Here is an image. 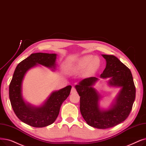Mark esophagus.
Returning a JSON list of instances; mask_svg holds the SVG:
<instances>
[{
	"mask_svg": "<svg viewBox=\"0 0 146 146\" xmlns=\"http://www.w3.org/2000/svg\"><path fill=\"white\" fill-rule=\"evenodd\" d=\"M75 92H76V90L75 88L73 86V87H72V90H71V93L73 94V93H75Z\"/></svg>",
	"mask_w": 146,
	"mask_h": 146,
	"instance_id": "obj_1",
	"label": "esophagus"
}]
</instances>
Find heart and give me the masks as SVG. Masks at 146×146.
Instances as JSON below:
<instances>
[{
  "mask_svg": "<svg viewBox=\"0 0 146 146\" xmlns=\"http://www.w3.org/2000/svg\"><path fill=\"white\" fill-rule=\"evenodd\" d=\"M100 60L98 56H93L91 55L84 56L79 59L69 69V72L72 74H76L86 70L88 74H91L98 68Z\"/></svg>",
  "mask_w": 146,
  "mask_h": 146,
  "instance_id": "1",
  "label": "heart"
}]
</instances>
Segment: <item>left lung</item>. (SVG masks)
Instances as JSON below:
<instances>
[{"mask_svg":"<svg viewBox=\"0 0 146 146\" xmlns=\"http://www.w3.org/2000/svg\"><path fill=\"white\" fill-rule=\"evenodd\" d=\"M106 66L100 78L109 79V86L120 87L121 90L109 109L100 106L102 98L94 88L99 80L96 77L84 79L75 88L80 97V110L88 125L98 129H106L123 122L132 110L135 98V87L130 70L115 56L104 55Z\"/></svg>","mask_w":146,"mask_h":146,"instance_id":"1","label":"left lung"}]
</instances>
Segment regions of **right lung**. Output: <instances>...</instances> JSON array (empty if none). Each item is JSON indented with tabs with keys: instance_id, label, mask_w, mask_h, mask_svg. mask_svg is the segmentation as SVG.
<instances>
[{
	"instance_id": "obj_1",
	"label": "right lung",
	"mask_w": 146,
	"mask_h": 146,
	"mask_svg": "<svg viewBox=\"0 0 146 146\" xmlns=\"http://www.w3.org/2000/svg\"><path fill=\"white\" fill-rule=\"evenodd\" d=\"M56 55L42 52L31 54L17 65L9 85V100L16 116L23 122L33 127L42 128L53 123L58 116L61 104L70 93V85L55 91L39 106H33L23 98V82L27 72L39 64L54 71Z\"/></svg>"
}]
</instances>
